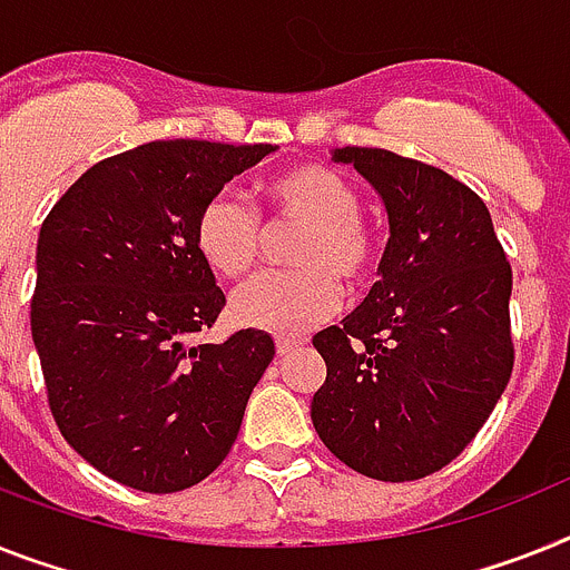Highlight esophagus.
<instances>
[{"label": "esophagus", "instance_id": "34e87169", "mask_svg": "<svg viewBox=\"0 0 570 570\" xmlns=\"http://www.w3.org/2000/svg\"><path fill=\"white\" fill-rule=\"evenodd\" d=\"M295 347H298V342H295V338H275V351H277V356H286V353L289 351H295Z\"/></svg>", "mask_w": 570, "mask_h": 570}]
</instances>
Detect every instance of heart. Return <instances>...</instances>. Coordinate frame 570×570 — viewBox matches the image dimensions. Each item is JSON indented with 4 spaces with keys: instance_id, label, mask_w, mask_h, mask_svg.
<instances>
[{
    "instance_id": "heart-1",
    "label": "heart",
    "mask_w": 570,
    "mask_h": 570,
    "mask_svg": "<svg viewBox=\"0 0 570 570\" xmlns=\"http://www.w3.org/2000/svg\"><path fill=\"white\" fill-rule=\"evenodd\" d=\"M269 228L298 226L286 248L295 269L257 277L232 298L234 322L275 336H301L324 322L347 289L365 286L380 263V246L358 217L351 181L322 165H295L261 185ZM194 243L203 261L226 281L255 269L263 252V226L240 196L217 190L194 219Z\"/></svg>"
}]
</instances>
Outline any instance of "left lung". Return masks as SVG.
<instances>
[{"label":"left lung","mask_w":570,"mask_h":570,"mask_svg":"<svg viewBox=\"0 0 570 570\" xmlns=\"http://www.w3.org/2000/svg\"><path fill=\"white\" fill-rule=\"evenodd\" d=\"M389 212L380 281L315 333L327 380L309 417L324 446L376 481H417L470 446L513 374L507 263L484 199L440 167L342 147Z\"/></svg>","instance_id":"8db88e82"}]
</instances>
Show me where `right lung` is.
<instances>
[{"instance_id":"1","label":"right lung","mask_w":570,"mask_h":570,"mask_svg":"<svg viewBox=\"0 0 570 570\" xmlns=\"http://www.w3.org/2000/svg\"><path fill=\"white\" fill-rule=\"evenodd\" d=\"M272 145L150 141L98 161L42 219L31 336L55 423L83 461L141 492H179L226 461L275 356L263 330L188 344L226 295L196 212Z\"/></svg>"}]
</instances>
